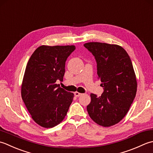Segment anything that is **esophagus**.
<instances>
[{
	"instance_id": "1",
	"label": "esophagus",
	"mask_w": 153,
	"mask_h": 153,
	"mask_svg": "<svg viewBox=\"0 0 153 153\" xmlns=\"http://www.w3.org/2000/svg\"><path fill=\"white\" fill-rule=\"evenodd\" d=\"M74 96H76V97H79V96H80L81 95H82V93H79V92H74Z\"/></svg>"
}]
</instances>
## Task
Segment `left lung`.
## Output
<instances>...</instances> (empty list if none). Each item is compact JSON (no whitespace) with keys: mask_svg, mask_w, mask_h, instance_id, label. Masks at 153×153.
Wrapping results in <instances>:
<instances>
[{"mask_svg":"<svg viewBox=\"0 0 153 153\" xmlns=\"http://www.w3.org/2000/svg\"><path fill=\"white\" fill-rule=\"evenodd\" d=\"M84 46L94 56L98 78L104 88L100 97L90 94L87 111L95 123L112 126L126 116L135 97L137 82L132 62L126 51L118 45L89 42Z\"/></svg>","mask_w":153,"mask_h":153,"instance_id":"8db88e82","label":"left lung"}]
</instances>
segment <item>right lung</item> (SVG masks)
Segmentation results:
<instances>
[{
  "mask_svg": "<svg viewBox=\"0 0 153 153\" xmlns=\"http://www.w3.org/2000/svg\"><path fill=\"white\" fill-rule=\"evenodd\" d=\"M74 45H42L31 56L21 87L22 98L33 120L45 128L60 123L66 116L74 94L59 87L65 62Z\"/></svg>",
  "mask_w": 153,
  "mask_h": 153,
  "instance_id": "right-lung-1",
  "label": "right lung"
}]
</instances>
